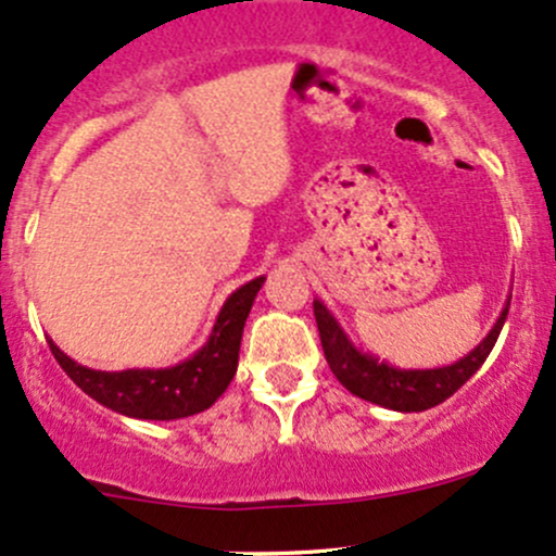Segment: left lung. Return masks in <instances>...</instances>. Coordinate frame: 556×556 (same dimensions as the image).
<instances>
[{
	"label": "left lung",
	"mask_w": 556,
	"mask_h": 556,
	"mask_svg": "<svg viewBox=\"0 0 556 556\" xmlns=\"http://www.w3.org/2000/svg\"><path fill=\"white\" fill-rule=\"evenodd\" d=\"M508 306H511V295H508L506 306H503L501 317L492 325L490 333L481 339V344L473 346L468 355L459 357L452 366L441 368H395L379 357L368 355L361 346L352 344L339 319L319 299H314V319H317L325 361H328L336 379L352 395L392 408V412H425V408L444 403L479 371L481 363L490 357L497 336H501L503 323L508 317Z\"/></svg>",
	"instance_id": "8db88e82"
}]
</instances>
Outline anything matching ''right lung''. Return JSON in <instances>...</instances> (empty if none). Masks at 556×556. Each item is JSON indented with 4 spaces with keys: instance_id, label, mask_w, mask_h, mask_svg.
Wrapping results in <instances>:
<instances>
[{
    "instance_id": "add662e5",
    "label": "right lung",
    "mask_w": 556,
    "mask_h": 556,
    "mask_svg": "<svg viewBox=\"0 0 556 556\" xmlns=\"http://www.w3.org/2000/svg\"><path fill=\"white\" fill-rule=\"evenodd\" d=\"M266 277H255L233 290L217 314L206 344L188 361L169 368H128V371H97L80 366L48 339L50 352L64 368L66 377L80 387L86 395L99 401L112 412L134 419H182L210 408L231 384L239 366V346L247 314L255 304L257 290Z\"/></svg>"
}]
</instances>
